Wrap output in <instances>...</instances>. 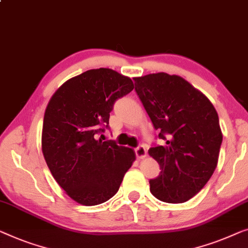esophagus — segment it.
Returning a JSON list of instances; mask_svg holds the SVG:
<instances>
[{
  "mask_svg": "<svg viewBox=\"0 0 248 248\" xmlns=\"http://www.w3.org/2000/svg\"><path fill=\"white\" fill-rule=\"evenodd\" d=\"M135 154L138 159H143L146 156V149L143 145H140L135 149Z\"/></svg>",
  "mask_w": 248,
  "mask_h": 248,
  "instance_id": "1",
  "label": "esophagus"
}]
</instances>
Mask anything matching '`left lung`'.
Instances as JSON below:
<instances>
[{
    "mask_svg": "<svg viewBox=\"0 0 248 248\" xmlns=\"http://www.w3.org/2000/svg\"><path fill=\"white\" fill-rule=\"evenodd\" d=\"M135 91L164 145L149 154L161 172L150 191L161 202H188L207 184L217 167L222 133L215 107L202 92L177 75L135 77Z\"/></svg>",
    "mask_w": 248,
    "mask_h": 248,
    "instance_id": "1",
    "label": "left lung"
}]
</instances>
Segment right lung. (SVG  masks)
I'll use <instances>...</instances> for the list:
<instances>
[{"label": "right lung", "instance_id": "1", "mask_svg": "<svg viewBox=\"0 0 248 248\" xmlns=\"http://www.w3.org/2000/svg\"><path fill=\"white\" fill-rule=\"evenodd\" d=\"M133 88L131 78L99 68L70 78L49 100L42 153L52 177L78 203L95 206L112 198L135 161L133 149L97 139L108 127L114 103Z\"/></svg>", "mask_w": 248, "mask_h": 248}]
</instances>
